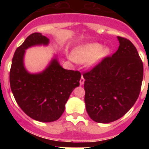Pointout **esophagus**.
<instances>
[{
	"label": "esophagus",
	"mask_w": 149,
	"mask_h": 149,
	"mask_svg": "<svg viewBox=\"0 0 149 149\" xmlns=\"http://www.w3.org/2000/svg\"><path fill=\"white\" fill-rule=\"evenodd\" d=\"M84 81H85V80H84V77H83V75H82V76H81V81H80V84H81V85H83V84H84Z\"/></svg>",
	"instance_id": "1"
}]
</instances>
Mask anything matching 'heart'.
<instances>
[{
	"instance_id": "obj_1",
	"label": "heart",
	"mask_w": 149,
	"mask_h": 149,
	"mask_svg": "<svg viewBox=\"0 0 149 149\" xmlns=\"http://www.w3.org/2000/svg\"><path fill=\"white\" fill-rule=\"evenodd\" d=\"M110 53V48H102V45L98 43H88L76 48L74 51L73 57L70 56V59L78 63L88 61L89 65H95Z\"/></svg>"
}]
</instances>
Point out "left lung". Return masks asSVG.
I'll return each mask as SVG.
<instances>
[{"instance_id": "obj_1", "label": "left lung", "mask_w": 149, "mask_h": 149, "mask_svg": "<svg viewBox=\"0 0 149 149\" xmlns=\"http://www.w3.org/2000/svg\"><path fill=\"white\" fill-rule=\"evenodd\" d=\"M117 38L116 52L83 74L86 110L98 123L114 122L127 113L141 89L143 64L137 50L128 39Z\"/></svg>"}]
</instances>
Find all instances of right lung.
Returning <instances> with one entry per match:
<instances>
[{"label": "right lung", "mask_w": 149, "mask_h": 149, "mask_svg": "<svg viewBox=\"0 0 149 149\" xmlns=\"http://www.w3.org/2000/svg\"><path fill=\"white\" fill-rule=\"evenodd\" d=\"M48 43L49 39L40 33L30 34L15 51L10 72V87L18 106L30 118L42 122H54L61 116L81 77L77 71L63 68L56 56L42 72H27L24 64L25 50Z\"/></svg>", "instance_id": "right-lung-1"}]
</instances>
